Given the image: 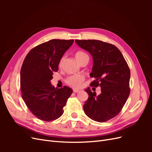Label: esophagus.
Returning a JSON list of instances; mask_svg holds the SVG:
<instances>
[{"mask_svg": "<svg viewBox=\"0 0 152 152\" xmlns=\"http://www.w3.org/2000/svg\"><path fill=\"white\" fill-rule=\"evenodd\" d=\"M73 93H79V92L80 91V90H79V89H73Z\"/></svg>", "mask_w": 152, "mask_h": 152, "instance_id": "obj_1", "label": "esophagus"}]
</instances>
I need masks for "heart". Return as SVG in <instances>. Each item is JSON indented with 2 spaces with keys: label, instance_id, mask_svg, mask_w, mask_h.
<instances>
[{
  "label": "heart",
  "instance_id": "1",
  "mask_svg": "<svg viewBox=\"0 0 152 152\" xmlns=\"http://www.w3.org/2000/svg\"><path fill=\"white\" fill-rule=\"evenodd\" d=\"M88 57L87 54L82 52V51H78L75 54V58L78 62H80L82 59ZM65 59V57H62V58L60 59L59 63V66H61L63 65V62ZM84 80V77L80 75V74H77V75H71L70 77H68L67 79H66V83L70 86L73 88H79V87L81 86V84L82 83V82Z\"/></svg>",
  "mask_w": 152,
  "mask_h": 152
}]
</instances>
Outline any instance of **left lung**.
Here are the masks:
<instances>
[{"instance_id": "left-lung-1", "label": "left lung", "mask_w": 152, "mask_h": 152, "mask_svg": "<svg viewBox=\"0 0 152 152\" xmlns=\"http://www.w3.org/2000/svg\"><path fill=\"white\" fill-rule=\"evenodd\" d=\"M75 42L93 56L90 76L95 80L90 86H100L102 92L97 96L89 87L86 89L89 98L83 107L84 112L95 121H109L120 113L129 96V68L113 44L98 40H75Z\"/></svg>"}]
</instances>
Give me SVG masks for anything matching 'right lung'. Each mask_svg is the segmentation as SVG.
I'll use <instances>...</instances> for the list:
<instances>
[{
    "label": "right lung",
    "mask_w": 152,
    "mask_h": 152,
    "mask_svg": "<svg viewBox=\"0 0 152 152\" xmlns=\"http://www.w3.org/2000/svg\"><path fill=\"white\" fill-rule=\"evenodd\" d=\"M73 41L53 39L41 44L30 50L23 63L20 72L22 98L30 111L40 120L49 122L61 117L72 93V89L66 86L55 88L50 80Z\"/></svg>",
    "instance_id": "obj_1"
}]
</instances>
